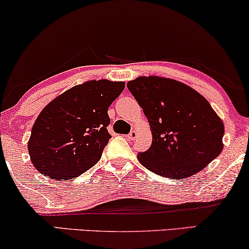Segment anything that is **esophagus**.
Instances as JSON below:
<instances>
[{
	"label": "esophagus",
	"instance_id": "1",
	"mask_svg": "<svg viewBox=\"0 0 249 249\" xmlns=\"http://www.w3.org/2000/svg\"><path fill=\"white\" fill-rule=\"evenodd\" d=\"M125 137H127L129 141H134V140H135V138H136V137H137V132H136V131H135V130H131V131H130V132H129V134H128V135H127V136H125Z\"/></svg>",
	"mask_w": 249,
	"mask_h": 249
}]
</instances>
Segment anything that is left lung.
I'll return each mask as SVG.
<instances>
[{
  "label": "left lung",
  "instance_id": "1",
  "mask_svg": "<svg viewBox=\"0 0 249 249\" xmlns=\"http://www.w3.org/2000/svg\"><path fill=\"white\" fill-rule=\"evenodd\" d=\"M127 87L152 131L150 148L137 156L145 168L168 178H184L219 156L224 124L198 91L159 76H140Z\"/></svg>",
  "mask_w": 249,
  "mask_h": 249
}]
</instances>
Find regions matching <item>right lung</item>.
I'll return each instance as SVG.
<instances>
[{
    "instance_id": "1",
    "label": "right lung",
    "mask_w": 249,
    "mask_h": 249,
    "mask_svg": "<svg viewBox=\"0 0 249 249\" xmlns=\"http://www.w3.org/2000/svg\"><path fill=\"white\" fill-rule=\"evenodd\" d=\"M124 89V82L91 80L66 90L42 109L28 141L37 172L65 180L97 163L111 138L107 109Z\"/></svg>"
}]
</instances>
